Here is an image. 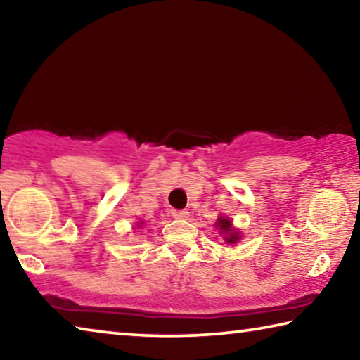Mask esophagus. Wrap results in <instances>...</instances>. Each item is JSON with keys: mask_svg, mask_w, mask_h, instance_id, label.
Masks as SVG:
<instances>
[{"mask_svg": "<svg viewBox=\"0 0 360 360\" xmlns=\"http://www.w3.org/2000/svg\"><path fill=\"white\" fill-rule=\"evenodd\" d=\"M172 215L175 217V219H188L190 217V212H188L186 209H180V210H172Z\"/></svg>", "mask_w": 360, "mask_h": 360, "instance_id": "34e87169", "label": "esophagus"}]
</instances>
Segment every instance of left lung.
I'll return each instance as SVG.
<instances>
[{
    "label": "left lung",
    "instance_id": "obj_1",
    "mask_svg": "<svg viewBox=\"0 0 360 360\" xmlns=\"http://www.w3.org/2000/svg\"><path fill=\"white\" fill-rule=\"evenodd\" d=\"M215 226L219 228L221 233H225V234H226V236H225V240H226V243L233 244V243H236V240H239L240 236H239L238 233H236V231H233V228H231V220L225 219V217H220V219L217 220V225H215Z\"/></svg>",
    "mask_w": 360,
    "mask_h": 360
}]
</instances>
